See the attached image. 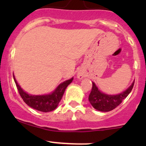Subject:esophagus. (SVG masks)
Masks as SVG:
<instances>
[{"label": "esophagus", "mask_w": 146, "mask_h": 146, "mask_svg": "<svg viewBox=\"0 0 146 146\" xmlns=\"http://www.w3.org/2000/svg\"><path fill=\"white\" fill-rule=\"evenodd\" d=\"M78 78H79L80 79V78H82V76H81V75H78Z\"/></svg>", "instance_id": "esophagus-1"}]
</instances>
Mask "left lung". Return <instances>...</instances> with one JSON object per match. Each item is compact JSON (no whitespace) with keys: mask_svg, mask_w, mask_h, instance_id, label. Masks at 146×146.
Here are the masks:
<instances>
[{"mask_svg":"<svg viewBox=\"0 0 146 146\" xmlns=\"http://www.w3.org/2000/svg\"><path fill=\"white\" fill-rule=\"evenodd\" d=\"M133 85L134 82L122 93L116 95H110L100 92L95 84L92 82V90L90 93L88 100L95 110L101 111H110L118 107L122 101L129 95L133 89Z\"/></svg>","mask_w":146,"mask_h":146,"instance_id":"left-lung-1","label":"left lung"}]
</instances>
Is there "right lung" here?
<instances>
[{"label": "right lung", "mask_w": 146, "mask_h": 146, "mask_svg": "<svg viewBox=\"0 0 146 146\" xmlns=\"http://www.w3.org/2000/svg\"><path fill=\"white\" fill-rule=\"evenodd\" d=\"M14 78L15 82L17 86L19 94L23 101L32 108L38 111H43V112H48L55 110L58 106V103L61 101L64 95L65 90L68 85L72 82L73 78H72L70 80L62 82L58 85V88L52 94L46 95H30L26 93L23 89L17 84L15 78Z\"/></svg>", "instance_id": "1"}]
</instances>
